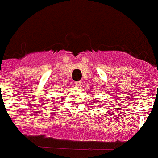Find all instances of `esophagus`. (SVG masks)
<instances>
[{
    "instance_id": "1",
    "label": "esophagus",
    "mask_w": 158,
    "mask_h": 158,
    "mask_svg": "<svg viewBox=\"0 0 158 158\" xmlns=\"http://www.w3.org/2000/svg\"><path fill=\"white\" fill-rule=\"evenodd\" d=\"M81 84H82V82L81 81H76V82H75V85L76 86V87H78V88H79V87H80V86H81Z\"/></svg>"
}]
</instances>
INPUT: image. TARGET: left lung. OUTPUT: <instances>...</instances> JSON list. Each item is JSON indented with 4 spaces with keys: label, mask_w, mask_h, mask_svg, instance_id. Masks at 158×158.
<instances>
[{
    "label": "left lung",
    "mask_w": 158,
    "mask_h": 158,
    "mask_svg": "<svg viewBox=\"0 0 158 158\" xmlns=\"http://www.w3.org/2000/svg\"><path fill=\"white\" fill-rule=\"evenodd\" d=\"M95 101H96V100H94V101H93V103H94V102H95Z\"/></svg>",
    "instance_id": "obj_1"
}]
</instances>
